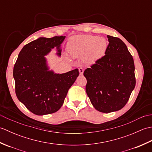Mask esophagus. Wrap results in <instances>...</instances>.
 Returning <instances> with one entry per match:
<instances>
[{"mask_svg": "<svg viewBox=\"0 0 152 152\" xmlns=\"http://www.w3.org/2000/svg\"><path fill=\"white\" fill-rule=\"evenodd\" d=\"M79 72H80V74H83V71H84V70H83V68H82V67H80V68H79Z\"/></svg>", "mask_w": 152, "mask_h": 152, "instance_id": "34e87169", "label": "esophagus"}]
</instances>
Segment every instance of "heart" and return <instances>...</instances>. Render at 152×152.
Instances as JSON below:
<instances>
[{
  "label": "heart",
  "mask_w": 152,
  "mask_h": 152,
  "mask_svg": "<svg viewBox=\"0 0 152 152\" xmlns=\"http://www.w3.org/2000/svg\"><path fill=\"white\" fill-rule=\"evenodd\" d=\"M108 48L104 38L93 35L73 37L67 44V50L73 57H83L85 62L93 63L104 56Z\"/></svg>",
  "instance_id": "1"
}]
</instances>
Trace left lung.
<instances>
[{"instance_id":"8db88e82","label":"left lung","mask_w":152,"mask_h":152,"mask_svg":"<svg viewBox=\"0 0 152 152\" xmlns=\"http://www.w3.org/2000/svg\"><path fill=\"white\" fill-rule=\"evenodd\" d=\"M105 55L86 69V91L96 110L118 111L127 104L136 84L133 56L119 38L107 36Z\"/></svg>"}]
</instances>
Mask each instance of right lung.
I'll list each match as a JSON object with an SVG mask.
<instances>
[{"label":"right lung","instance_id":"1","mask_svg":"<svg viewBox=\"0 0 152 152\" xmlns=\"http://www.w3.org/2000/svg\"><path fill=\"white\" fill-rule=\"evenodd\" d=\"M64 36L39 38L25 45L14 64L15 94L28 110L38 115L50 114L62 106L68 91L79 76L76 69L66 73L48 70L46 56L57 47L60 56Z\"/></svg>","mask_w":152,"mask_h":152}]
</instances>
